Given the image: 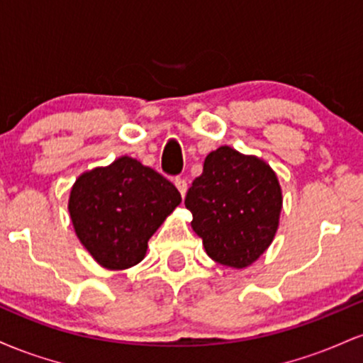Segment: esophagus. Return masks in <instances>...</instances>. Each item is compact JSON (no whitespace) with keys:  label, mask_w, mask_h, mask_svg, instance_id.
Wrapping results in <instances>:
<instances>
[{"label":"esophagus","mask_w":363,"mask_h":363,"mask_svg":"<svg viewBox=\"0 0 363 363\" xmlns=\"http://www.w3.org/2000/svg\"><path fill=\"white\" fill-rule=\"evenodd\" d=\"M174 184H176V187L179 189V193H181V196L182 198H184L186 196V191H187V182H186V179H176V182H174Z\"/></svg>","instance_id":"1"}]
</instances>
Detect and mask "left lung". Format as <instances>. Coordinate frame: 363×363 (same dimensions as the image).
<instances>
[{"label":"left lung","instance_id":"obj_1","mask_svg":"<svg viewBox=\"0 0 363 363\" xmlns=\"http://www.w3.org/2000/svg\"><path fill=\"white\" fill-rule=\"evenodd\" d=\"M184 205L211 259L244 269L269 247L283 206L277 172L256 155L220 147L208 153Z\"/></svg>","mask_w":363,"mask_h":363}]
</instances>
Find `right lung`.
<instances>
[{
  "instance_id": "add662e5",
  "label": "right lung",
  "mask_w": 363,
  "mask_h": 363,
  "mask_svg": "<svg viewBox=\"0 0 363 363\" xmlns=\"http://www.w3.org/2000/svg\"><path fill=\"white\" fill-rule=\"evenodd\" d=\"M181 205L172 182L128 155L86 170L69 191L74 234L102 268L121 272L147 256L148 240Z\"/></svg>"
}]
</instances>
